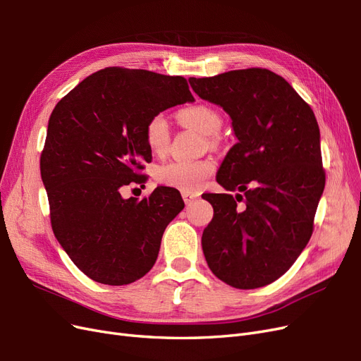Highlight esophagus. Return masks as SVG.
Returning <instances> with one entry per match:
<instances>
[{"mask_svg":"<svg viewBox=\"0 0 361 361\" xmlns=\"http://www.w3.org/2000/svg\"><path fill=\"white\" fill-rule=\"evenodd\" d=\"M182 199L185 202V204H191L195 199H197V195L192 194V192H187V191H182Z\"/></svg>","mask_w":361,"mask_h":361,"instance_id":"obj_1","label":"esophagus"}]
</instances>
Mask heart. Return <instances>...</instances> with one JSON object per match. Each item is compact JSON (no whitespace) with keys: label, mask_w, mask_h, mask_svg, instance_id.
<instances>
[{"label":"heart","mask_w":361,"mask_h":361,"mask_svg":"<svg viewBox=\"0 0 361 361\" xmlns=\"http://www.w3.org/2000/svg\"><path fill=\"white\" fill-rule=\"evenodd\" d=\"M180 122L197 129L199 133L215 137L221 130L223 118L215 108L206 104L185 106L179 111ZM170 122L166 114L157 113L152 116L145 126V138L147 147L157 155L166 154L170 145ZM215 171L212 159L197 161H170L157 169L155 178L164 187L176 188L187 192H197L204 188Z\"/></svg>","instance_id":"b5f03b06"}]
</instances>
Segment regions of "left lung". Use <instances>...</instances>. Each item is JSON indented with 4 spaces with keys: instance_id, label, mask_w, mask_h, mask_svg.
Listing matches in <instances>:
<instances>
[{
    "instance_id": "left-lung-1",
    "label": "left lung",
    "mask_w": 361,
    "mask_h": 361,
    "mask_svg": "<svg viewBox=\"0 0 361 361\" xmlns=\"http://www.w3.org/2000/svg\"><path fill=\"white\" fill-rule=\"evenodd\" d=\"M190 84L202 99L223 106L238 138L216 182L243 195H207L214 207L202 236L207 267L236 289L267 286L293 265L313 233L325 187L318 122L292 85L268 69Z\"/></svg>"
}]
</instances>
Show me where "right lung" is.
<instances>
[{"label": "right lung", "instance_id": "add662e5", "mask_svg": "<svg viewBox=\"0 0 361 361\" xmlns=\"http://www.w3.org/2000/svg\"><path fill=\"white\" fill-rule=\"evenodd\" d=\"M183 76L105 68L87 76L49 117L40 174L54 235L87 277L129 285L155 265L161 238L183 209L178 190L123 199V187L145 182L147 120L192 102Z\"/></svg>", "mask_w": 361, "mask_h": 361}]
</instances>
